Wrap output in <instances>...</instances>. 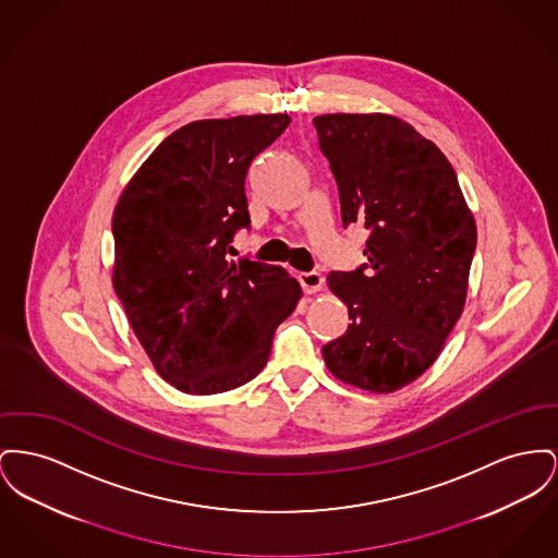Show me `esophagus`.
<instances>
[{
    "label": "esophagus",
    "mask_w": 558,
    "mask_h": 558,
    "mask_svg": "<svg viewBox=\"0 0 558 558\" xmlns=\"http://www.w3.org/2000/svg\"><path fill=\"white\" fill-rule=\"evenodd\" d=\"M299 282H301L303 291H305L307 295H312V293L320 291V287L325 284V278H323L320 271H303V274L299 276Z\"/></svg>",
    "instance_id": "34e87169"
}]
</instances>
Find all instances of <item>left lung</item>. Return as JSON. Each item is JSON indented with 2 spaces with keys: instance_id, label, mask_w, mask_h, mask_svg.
Listing matches in <instances>:
<instances>
[{
  "instance_id": "8db88e82",
  "label": "left lung",
  "mask_w": 558,
  "mask_h": 558,
  "mask_svg": "<svg viewBox=\"0 0 558 558\" xmlns=\"http://www.w3.org/2000/svg\"><path fill=\"white\" fill-rule=\"evenodd\" d=\"M341 202V219L368 230L354 271H330L348 330L323 348L328 371L390 393L438 359L468 295L476 223L445 154L386 113L314 118Z\"/></svg>"
}]
</instances>
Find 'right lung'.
<instances>
[{"mask_svg":"<svg viewBox=\"0 0 558 558\" xmlns=\"http://www.w3.org/2000/svg\"><path fill=\"white\" fill-rule=\"evenodd\" d=\"M287 113L197 120L166 136L118 199L113 289L170 386L219 393L262 373L274 332L301 299L282 267L228 262L251 228L244 179Z\"/></svg>","mask_w":558,"mask_h":558,"instance_id":"add662e5","label":"right lung"}]
</instances>
